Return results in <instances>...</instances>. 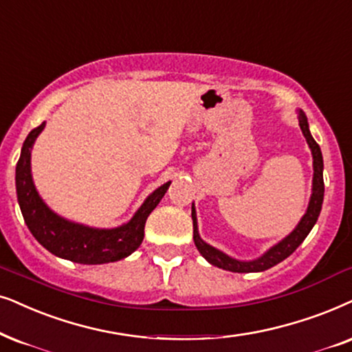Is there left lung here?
<instances>
[{"mask_svg": "<svg viewBox=\"0 0 352 352\" xmlns=\"http://www.w3.org/2000/svg\"><path fill=\"white\" fill-rule=\"evenodd\" d=\"M298 120L300 131L307 140V145L312 152L314 160V177H312V194H310V200L305 210L304 217L300 218L298 226L289 232L286 237H283L280 243L272 245L267 252H263L260 257L254 260H239L231 257L223 252V250L213 248L208 243L200 237L199 234V226H197V213H195V207L192 204V223H194V244L200 255L207 260L208 263H212L213 267L223 268V270L234 272V273H255V272H265L268 268L278 265L283 260L289 257L296 249L302 244V241L307 237V234L312 230L320 215L322 204H323V192H325V186H323V158L318 144L314 140L312 134L309 131V122L305 118L304 111L298 109Z\"/></svg>", "mask_w": 352, "mask_h": 352, "instance_id": "8db88e82", "label": "left lung"}]
</instances>
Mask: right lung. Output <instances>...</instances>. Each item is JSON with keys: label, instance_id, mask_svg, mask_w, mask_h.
Masks as SVG:
<instances>
[{"label": "right lung", "instance_id": "obj_1", "mask_svg": "<svg viewBox=\"0 0 352 352\" xmlns=\"http://www.w3.org/2000/svg\"><path fill=\"white\" fill-rule=\"evenodd\" d=\"M45 122L29 132L16 166V192L22 217L32 234L56 257L84 265L118 262L142 244L145 221L166 194L171 181L155 189L127 223L116 228H92L59 217L40 197L32 177L30 157Z\"/></svg>", "mask_w": 352, "mask_h": 352}]
</instances>
